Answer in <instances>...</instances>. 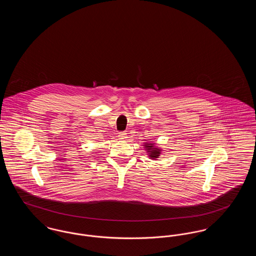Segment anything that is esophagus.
I'll use <instances>...</instances> for the list:
<instances>
[{"mask_svg":"<svg viewBox=\"0 0 256 256\" xmlns=\"http://www.w3.org/2000/svg\"><path fill=\"white\" fill-rule=\"evenodd\" d=\"M128 134H126V132H120L119 134V139H121V140H124V141H126V140H128Z\"/></svg>","mask_w":256,"mask_h":256,"instance_id":"obj_1","label":"esophagus"}]
</instances>
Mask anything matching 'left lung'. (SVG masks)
Masks as SVG:
<instances>
[{"label": "left lung", "mask_w": 256, "mask_h": 256, "mask_svg": "<svg viewBox=\"0 0 256 256\" xmlns=\"http://www.w3.org/2000/svg\"><path fill=\"white\" fill-rule=\"evenodd\" d=\"M144 146H145V150L148 152V154L150 159L158 158V156L161 154V150H159L158 146H154V144L146 143Z\"/></svg>", "instance_id": "obj_1"}]
</instances>
